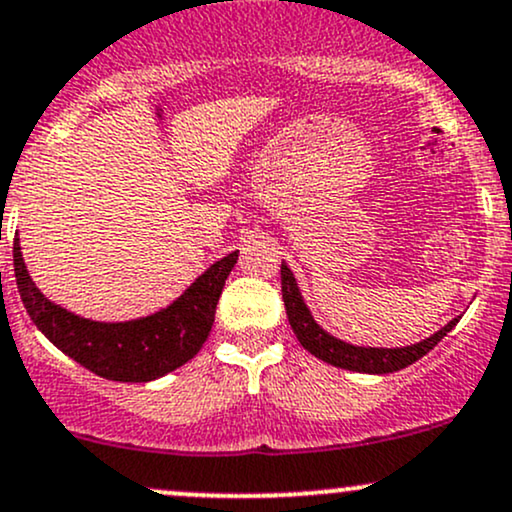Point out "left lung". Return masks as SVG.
<instances>
[{"instance_id": "left-lung-1", "label": "left lung", "mask_w": 512, "mask_h": 512, "mask_svg": "<svg viewBox=\"0 0 512 512\" xmlns=\"http://www.w3.org/2000/svg\"><path fill=\"white\" fill-rule=\"evenodd\" d=\"M282 299L286 306V316H289L291 328H294L296 338L303 347H306L311 355H316L323 362L333 364V367L350 369V372H364V374H389L398 372V369H406L408 364L418 362L420 357H425L432 347L437 345L454 325L459 323V318L449 320L442 330H437L435 335H430L428 340L418 342L411 347H355L350 342H342L333 335L325 333L323 328L313 320L311 311L306 308V303L301 299V291L296 286L294 274L291 269L282 262Z\"/></svg>"}]
</instances>
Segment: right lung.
Segmentation results:
<instances>
[{
	"mask_svg": "<svg viewBox=\"0 0 512 512\" xmlns=\"http://www.w3.org/2000/svg\"><path fill=\"white\" fill-rule=\"evenodd\" d=\"M238 252L218 260L155 316L128 323H97L48 301L28 277L19 238L14 240V274L28 316L67 357L111 381H153L189 362L211 333L218 296Z\"/></svg>",
	"mask_w": 512,
	"mask_h": 512,
	"instance_id": "right-lung-1",
	"label": "right lung"
}]
</instances>
